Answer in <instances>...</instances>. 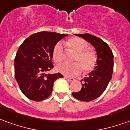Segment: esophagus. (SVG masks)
Masks as SVG:
<instances>
[{"instance_id": "1", "label": "esophagus", "mask_w": 130, "mask_h": 130, "mask_svg": "<svg viewBox=\"0 0 130 130\" xmlns=\"http://www.w3.org/2000/svg\"><path fill=\"white\" fill-rule=\"evenodd\" d=\"M64 77L66 79V80L70 81V82H71V81H73V80H74V78H72V77H67V76H64Z\"/></svg>"}]
</instances>
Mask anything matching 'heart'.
<instances>
[{
	"label": "heart",
	"instance_id": "obj_1",
	"mask_svg": "<svg viewBox=\"0 0 130 130\" xmlns=\"http://www.w3.org/2000/svg\"><path fill=\"white\" fill-rule=\"evenodd\" d=\"M66 45L75 53L73 64L62 63L56 66L57 71L67 76H73L80 73H89L95 69L98 63V55L95 51L88 48L87 41L79 37H73L66 41ZM53 58L57 63H60L64 59V49L61 43H57L53 50Z\"/></svg>",
	"mask_w": 130,
	"mask_h": 130
}]
</instances>
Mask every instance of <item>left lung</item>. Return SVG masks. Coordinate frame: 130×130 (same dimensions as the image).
Here are the masks:
<instances>
[{
  "label": "left lung",
  "instance_id": "8db88e82",
  "mask_svg": "<svg viewBox=\"0 0 130 130\" xmlns=\"http://www.w3.org/2000/svg\"><path fill=\"white\" fill-rule=\"evenodd\" d=\"M75 35L91 43L97 51V66L82 79L81 90L72 93L77 100L89 102L103 94L111 79L113 71V55L109 45L100 38L90 34Z\"/></svg>",
  "mask_w": 130,
  "mask_h": 130
}]
</instances>
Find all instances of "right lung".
I'll return each mask as SVG.
<instances>
[{
  "instance_id": "obj_1",
  "label": "right lung",
  "mask_w": 130,
  "mask_h": 130,
  "mask_svg": "<svg viewBox=\"0 0 130 130\" xmlns=\"http://www.w3.org/2000/svg\"><path fill=\"white\" fill-rule=\"evenodd\" d=\"M68 35L40 32L30 35L20 45L14 59L15 79L24 95L34 101H41L51 95L61 73L45 74L54 67V46Z\"/></svg>"
}]
</instances>
